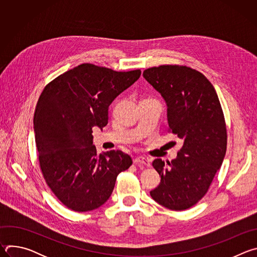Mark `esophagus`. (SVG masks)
Instances as JSON below:
<instances>
[{"label":"esophagus","mask_w":257,"mask_h":257,"mask_svg":"<svg viewBox=\"0 0 257 257\" xmlns=\"http://www.w3.org/2000/svg\"><path fill=\"white\" fill-rule=\"evenodd\" d=\"M134 163L135 164H142V165H144V166H146V167H151V161L149 160V159H146V158H143V157H138V158H136L135 160H134Z\"/></svg>","instance_id":"34e87169"}]
</instances>
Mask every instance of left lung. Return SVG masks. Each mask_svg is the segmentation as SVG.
Here are the masks:
<instances>
[{
  "label": "left lung",
  "instance_id": "8db88e82",
  "mask_svg": "<svg viewBox=\"0 0 257 257\" xmlns=\"http://www.w3.org/2000/svg\"><path fill=\"white\" fill-rule=\"evenodd\" d=\"M142 75L165 99L169 129L183 140L171 163L154 161L161 183L151 196L169 209L184 210L205 195L223 164L227 150L223 109L212 84L194 69L163 65L144 70Z\"/></svg>",
  "mask_w": 257,
  "mask_h": 257
}]
</instances>
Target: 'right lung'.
I'll use <instances>...</instances> for the list:
<instances>
[{"instance_id": "1", "label": "right lung", "mask_w": 257, "mask_h": 257, "mask_svg": "<svg viewBox=\"0 0 257 257\" xmlns=\"http://www.w3.org/2000/svg\"><path fill=\"white\" fill-rule=\"evenodd\" d=\"M81 64L49 83L33 117L36 148L47 184L68 208L89 211L111 196L117 176L132 165L121 151L97 154L92 127L107 124L108 106L140 77Z\"/></svg>"}]
</instances>
